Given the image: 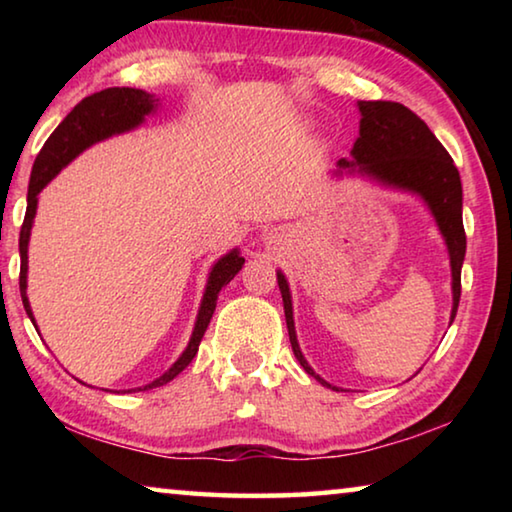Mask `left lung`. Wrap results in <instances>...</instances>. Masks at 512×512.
<instances>
[{
    "mask_svg": "<svg viewBox=\"0 0 512 512\" xmlns=\"http://www.w3.org/2000/svg\"><path fill=\"white\" fill-rule=\"evenodd\" d=\"M359 137L352 146L354 162L339 160L341 169L354 167L363 176H370L388 187L404 189L424 198L436 219L452 264V293L454 307L452 320L456 318L458 300H461V266L465 259V228H463V187L458 169L454 167L452 155L438 142V137L429 131V126L402 103L395 101H359ZM277 284L282 291L284 316L293 354L309 375H314L327 388H339L320 379L307 359L302 357L293 327V307L289 284L282 273H277ZM449 320V323H452Z\"/></svg>",
    "mask_w": 512,
    "mask_h": 512,
    "instance_id": "8db88e82",
    "label": "left lung"
}]
</instances>
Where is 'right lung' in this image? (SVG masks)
Here are the masks:
<instances>
[{"label":"right lung","instance_id":"obj_1","mask_svg":"<svg viewBox=\"0 0 512 512\" xmlns=\"http://www.w3.org/2000/svg\"><path fill=\"white\" fill-rule=\"evenodd\" d=\"M153 108H155L153 94H146L144 90L108 88V90H101L97 94H90V97H85L79 106H76L63 121H60V126L49 135V140L45 142L42 151L38 153L36 164H33V171H31V183H29V194H27V214H24V223L20 230V259H22L20 293H22L24 309H27L31 323H36V320H33L31 305L27 298V268H29L27 266V259H29L27 248H29L33 216H36V207H38V194L45 189L49 180L65 167V164L72 162L76 155L88 149L90 144L140 126L144 115H149ZM244 262L246 259L239 257V250L235 248V250H230L228 255H223L219 262L212 266L210 277H207V287H205L201 309H198L194 334H192V339H189V345L185 348V352L180 354V359L173 363V366L164 372L162 377L151 381V384H146L144 388H140V391H149V388H158V386L169 384L173 377L180 375V372H183L189 363H192V359L198 352V345H201L205 329L212 320L219 291L241 271Z\"/></svg>","mask_w":512,"mask_h":512}]
</instances>
